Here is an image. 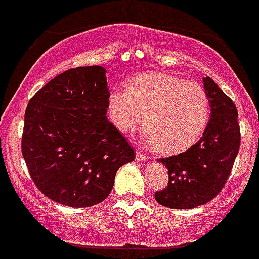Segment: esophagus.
<instances>
[{"label":"esophagus","instance_id":"1","mask_svg":"<svg viewBox=\"0 0 259 259\" xmlns=\"http://www.w3.org/2000/svg\"><path fill=\"white\" fill-rule=\"evenodd\" d=\"M149 159V156L144 153H140V151H136V160H140V162H146Z\"/></svg>","mask_w":259,"mask_h":259}]
</instances>
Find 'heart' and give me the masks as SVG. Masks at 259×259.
I'll use <instances>...</instances> for the list:
<instances>
[{
	"label": "heart",
	"instance_id": "1",
	"mask_svg": "<svg viewBox=\"0 0 259 259\" xmlns=\"http://www.w3.org/2000/svg\"><path fill=\"white\" fill-rule=\"evenodd\" d=\"M113 124L120 132L141 127L156 151L176 154L193 146L209 120V97L201 86L162 73H145L108 101Z\"/></svg>",
	"mask_w": 259,
	"mask_h": 259
}]
</instances>
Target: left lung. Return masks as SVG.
Listing matches in <instances>:
<instances>
[{
	"label": "left lung",
	"mask_w": 259,
	"mask_h": 259,
	"mask_svg": "<svg viewBox=\"0 0 259 259\" xmlns=\"http://www.w3.org/2000/svg\"><path fill=\"white\" fill-rule=\"evenodd\" d=\"M209 97L210 119L203 136L186 151L159 159L168 168V185L156 191L160 205L191 209L220 194L229 179L240 148V125L234 101L214 83L204 78Z\"/></svg>",
	"instance_id": "1"
}]
</instances>
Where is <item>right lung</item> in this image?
<instances>
[{"instance_id": "1", "label": "right lung", "mask_w": 259, "mask_h": 259, "mask_svg": "<svg viewBox=\"0 0 259 259\" xmlns=\"http://www.w3.org/2000/svg\"><path fill=\"white\" fill-rule=\"evenodd\" d=\"M103 66L65 70L28 103L21 153L42 194L73 208L108 198L115 173L135 159L124 136L106 118L110 92Z\"/></svg>"}]
</instances>
